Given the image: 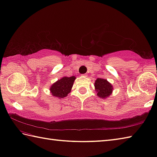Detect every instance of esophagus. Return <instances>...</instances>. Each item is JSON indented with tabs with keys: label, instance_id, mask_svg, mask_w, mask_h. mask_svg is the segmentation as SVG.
<instances>
[{
	"label": "esophagus",
	"instance_id": "esophagus-1",
	"mask_svg": "<svg viewBox=\"0 0 157 157\" xmlns=\"http://www.w3.org/2000/svg\"><path fill=\"white\" fill-rule=\"evenodd\" d=\"M87 74H84V75H82V76H85V77H87Z\"/></svg>",
	"mask_w": 157,
	"mask_h": 157
}]
</instances>
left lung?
<instances>
[{
	"label": "left lung",
	"mask_w": 157,
	"mask_h": 157,
	"mask_svg": "<svg viewBox=\"0 0 157 157\" xmlns=\"http://www.w3.org/2000/svg\"><path fill=\"white\" fill-rule=\"evenodd\" d=\"M95 91H97L98 96L105 99L111 95L113 87L107 80L98 78L95 82Z\"/></svg>",
	"instance_id": "8db88e82"
}]
</instances>
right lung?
I'll return each mask as SVG.
<instances>
[{
    "mask_svg": "<svg viewBox=\"0 0 157 157\" xmlns=\"http://www.w3.org/2000/svg\"><path fill=\"white\" fill-rule=\"evenodd\" d=\"M75 79V76H72L70 77L64 76V77L58 80L50 87L49 89L52 95L59 99L66 97L71 91Z\"/></svg>",
    "mask_w": 157,
    "mask_h": 157,
    "instance_id": "obj_1",
    "label": "right lung"
}]
</instances>
